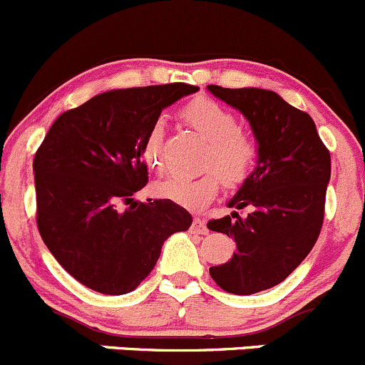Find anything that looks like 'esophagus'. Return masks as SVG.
<instances>
[{"label": "esophagus", "mask_w": 365, "mask_h": 365, "mask_svg": "<svg viewBox=\"0 0 365 365\" xmlns=\"http://www.w3.org/2000/svg\"><path fill=\"white\" fill-rule=\"evenodd\" d=\"M191 230L193 232H197V234H202V235H205L209 232V228H207V223H205V220L204 217H195L193 220V225H191Z\"/></svg>", "instance_id": "34e87169"}]
</instances>
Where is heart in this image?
Wrapping results in <instances>:
<instances>
[{
  "instance_id": "heart-1",
  "label": "heart",
  "mask_w": 365,
  "mask_h": 365,
  "mask_svg": "<svg viewBox=\"0 0 365 365\" xmlns=\"http://www.w3.org/2000/svg\"><path fill=\"white\" fill-rule=\"evenodd\" d=\"M186 125L209 140L202 168L197 178L170 175L156 182L155 191L160 198L182 207L197 210L205 207L217 197L223 181L228 186H240L250 179L260 160V142L250 131L239 128L234 112L210 98H197L181 110ZM163 119H156L142 138V160L155 170L165 168L163 160Z\"/></svg>"
}]
</instances>
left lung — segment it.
Wrapping results in <instances>:
<instances>
[{
    "label": "left lung",
    "mask_w": 365,
    "mask_h": 365,
    "mask_svg": "<svg viewBox=\"0 0 365 365\" xmlns=\"http://www.w3.org/2000/svg\"><path fill=\"white\" fill-rule=\"evenodd\" d=\"M207 89L246 115L262 148L255 172L228 202L247 216L234 210L207 223L237 246L227 264L210 267V277L228 294L251 295L287 279L313 250L325 216L330 153L311 115L274 91Z\"/></svg>",
    "instance_id": "8db88e82"
}]
</instances>
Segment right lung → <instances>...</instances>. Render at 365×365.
Listing matches in <instances>:
<instances>
[{"label":"right lung","mask_w":365,"mask_h":365,"mask_svg":"<svg viewBox=\"0 0 365 365\" xmlns=\"http://www.w3.org/2000/svg\"><path fill=\"white\" fill-rule=\"evenodd\" d=\"M197 91L174 82L101 93L63 112L45 135L33 160L36 225L59 265L84 287L133 292L165 240L191 227L181 205L131 197L149 181L140 155L145 131L165 107Z\"/></svg>","instance_id":"obj_1"}]
</instances>
